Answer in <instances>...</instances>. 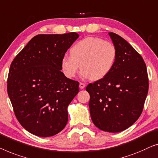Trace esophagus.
I'll use <instances>...</instances> for the list:
<instances>
[{"instance_id": "1", "label": "esophagus", "mask_w": 158, "mask_h": 158, "mask_svg": "<svg viewBox=\"0 0 158 158\" xmlns=\"http://www.w3.org/2000/svg\"><path fill=\"white\" fill-rule=\"evenodd\" d=\"M85 84H84V83H81V82H80L79 83V88L81 89H83L85 87Z\"/></svg>"}]
</instances>
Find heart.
Segmentation results:
<instances>
[{"instance_id":"obj_1","label":"heart","mask_w":158,"mask_h":158,"mask_svg":"<svg viewBox=\"0 0 158 158\" xmlns=\"http://www.w3.org/2000/svg\"><path fill=\"white\" fill-rule=\"evenodd\" d=\"M70 53L61 60L62 72L69 79L74 78L81 67L82 78L103 79L112 71L117 59L115 46L98 37L81 39L72 46Z\"/></svg>"}]
</instances>
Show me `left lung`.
I'll use <instances>...</instances> for the list:
<instances>
[{"instance_id":"8db88e82","label":"left lung","mask_w":158,"mask_h":158,"mask_svg":"<svg viewBox=\"0 0 158 158\" xmlns=\"http://www.w3.org/2000/svg\"><path fill=\"white\" fill-rule=\"evenodd\" d=\"M117 50L114 67L104 78L88 84L91 118L99 130L119 132L132 126L143 112L148 92L145 61L120 35L109 32Z\"/></svg>"}]
</instances>
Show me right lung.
<instances>
[{
    "label": "right lung",
    "mask_w": 158,
    "mask_h": 158,
    "mask_svg": "<svg viewBox=\"0 0 158 158\" xmlns=\"http://www.w3.org/2000/svg\"><path fill=\"white\" fill-rule=\"evenodd\" d=\"M79 36L75 32L35 35L10 64L8 97L20 124L33 135L53 136L67 124L68 106L79 84L61 72V60Z\"/></svg>",
    "instance_id": "obj_1"
}]
</instances>
